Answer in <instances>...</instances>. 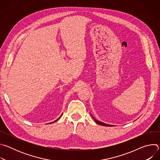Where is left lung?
<instances>
[{
	"label": "left lung",
	"instance_id": "8db88e82",
	"mask_svg": "<svg viewBox=\"0 0 160 160\" xmlns=\"http://www.w3.org/2000/svg\"><path fill=\"white\" fill-rule=\"evenodd\" d=\"M92 118H93V119H94V120L95 121V122L96 123H98V124H99V125H102V126H106V127H112V125H109V124H106V123H103V122H100V121H98V120H97L96 118H94L93 117H92Z\"/></svg>",
	"mask_w": 160,
	"mask_h": 160
}]
</instances>
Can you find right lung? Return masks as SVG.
Instances as JSON below:
<instances>
[{
  "label": "right lung",
  "instance_id": "right-lung-1",
  "mask_svg": "<svg viewBox=\"0 0 160 160\" xmlns=\"http://www.w3.org/2000/svg\"><path fill=\"white\" fill-rule=\"evenodd\" d=\"M62 115H61V117H59V118H58V119H57V120H55V121H54V122H51V123H50V124H51V123H54V122H57V121H58V120H59V118H61V116H62ZM49 123H48V124H49Z\"/></svg>",
  "mask_w": 160,
  "mask_h": 160
}]
</instances>
